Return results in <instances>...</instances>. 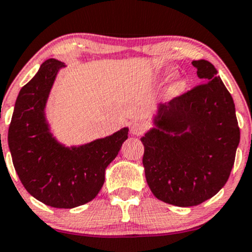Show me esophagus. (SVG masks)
<instances>
[{
    "mask_svg": "<svg viewBox=\"0 0 252 252\" xmlns=\"http://www.w3.org/2000/svg\"><path fill=\"white\" fill-rule=\"evenodd\" d=\"M145 130H147V126L144 123H134L131 126V129H130V132L135 136H141L144 134Z\"/></svg>",
    "mask_w": 252,
    "mask_h": 252,
    "instance_id": "34e87169",
    "label": "esophagus"
}]
</instances>
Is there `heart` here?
<instances>
[{
	"instance_id": "heart-1",
	"label": "heart",
	"mask_w": 252,
	"mask_h": 252,
	"mask_svg": "<svg viewBox=\"0 0 252 252\" xmlns=\"http://www.w3.org/2000/svg\"><path fill=\"white\" fill-rule=\"evenodd\" d=\"M176 75V70L174 68H166V69H163L162 71L159 72L158 75V80L162 81V82H165V81H169L170 78H172ZM187 81L184 80V78H178V80H176L172 82V83L169 86L168 88V95L170 97H176V96H180L186 92L187 89Z\"/></svg>"
}]
</instances>
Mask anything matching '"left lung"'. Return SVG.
<instances>
[{"mask_svg": "<svg viewBox=\"0 0 252 252\" xmlns=\"http://www.w3.org/2000/svg\"><path fill=\"white\" fill-rule=\"evenodd\" d=\"M204 84L158 104L141 138L145 178L156 198L193 207L228 181L239 144L235 103L209 61H192Z\"/></svg>", "mask_w": 252, "mask_h": 252, "instance_id": "1", "label": "left lung"}]
</instances>
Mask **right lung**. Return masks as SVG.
Segmentation results:
<instances>
[{"instance_id":"right-lung-1","label":"right lung","mask_w":252,"mask_h":252,"mask_svg":"<svg viewBox=\"0 0 252 252\" xmlns=\"http://www.w3.org/2000/svg\"><path fill=\"white\" fill-rule=\"evenodd\" d=\"M64 63L49 59L20 90L8 131L11 158L23 187L53 208L71 209L93 201L104 183L128 128L82 145L57 141L45 116L48 97Z\"/></svg>"}]
</instances>
